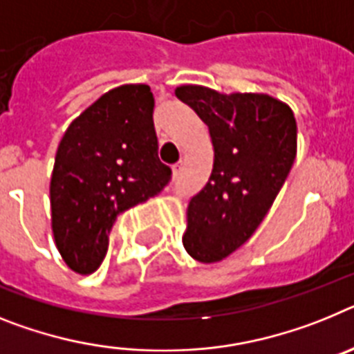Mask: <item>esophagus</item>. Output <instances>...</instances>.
<instances>
[{"label": "esophagus", "mask_w": 354, "mask_h": 354, "mask_svg": "<svg viewBox=\"0 0 354 354\" xmlns=\"http://www.w3.org/2000/svg\"><path fill=\"white\" fill-rule=\"evenodd\" d=\"M181 171H183V162H181V160H180V162H176V164L173 165V176L174 178L180 176Z\"/></svg>", "instance_id": "esophagus-1"}]
</instances>
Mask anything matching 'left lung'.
I'll return each mask as SVG.
<instances>
[{
	"instance_id": "1",
	"label": "left lung",
	"mask_w": 354,
	"mask_h": 354,
	"mask_svg": "<svg viewBox=\"0 0 354 354\" xmlns=\"http://www.w3.org/2000/svg\"><path fill=\"white\" fill-rule=\"evenodd\" d=\"M176 97L208 126L214 167L189 203L183 245L203 263L219 262L257 232L290 173L297 124L287 104L267 94H219L181 85Z\"/></svg>"
}]
</instances>
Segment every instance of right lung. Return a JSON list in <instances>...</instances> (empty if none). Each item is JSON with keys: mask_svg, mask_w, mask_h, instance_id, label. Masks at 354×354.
<instances>
[{"mask_svg": "<svg viewBox=\"0 0 354 354\" xmlns=\"http://www.w3.org/2000/svg\"><path fill=\"white\" fill-rule=\"evenodd\" d=\"M147 85L112 88L71 122L49 185L57 248L80 274L94 272L121 214L158 196L171 167L158 158Z\"/></svg>", "mask_w": 354, "mask_h": 354, "instance_id": "1", "label": "right lung"}]
</instances>
